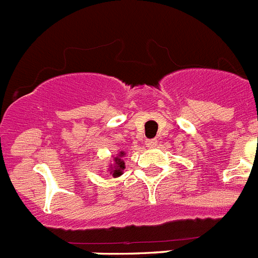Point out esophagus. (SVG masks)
<instances>
[{
    "mask_svg": "<svg viewBox=\"0 0 258 258\" xmlns=\"http://www.w3.org/2000/svg\"><path fill=\"white\" fill-rule=\"evenodd\" d=\"M146 146H147L148 148H155V147H156V140L148 139L147 142H146Z\"/></svg>",
    "mask_w": 258,
    "mask_h": 258,
    "instance_id": "obj_1",
    "label": "esophagus"
}]
</instances>
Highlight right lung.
Wrapping results in <instances>:
<instances>
[{
	"label": "right lung",
	"mask_w": 258,
	"mask_h": 258,
	"mask_svg": "<svg viewBox=\"0 0 258 258\" xmlns=\"http://www.w3.org/2000/svg\"><path fill=\"white\" fill-rule=\"evenodd\" d=\"M125 155L124 151H120L119 154H116V156H114L112 162L110 165H108V171L114 177H119L120 175H123V169L125 168L124 162L122 160V158Z\"/></svg>",
	"instance_id": "1"
}]
</instances>
